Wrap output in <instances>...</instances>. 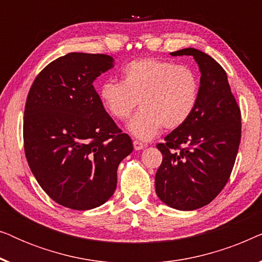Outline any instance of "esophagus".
Segmentation results:
<instances>
[{"label": "esophagus", "mask_w": 262, "mask_h": 262, "mask_svg": "<svg viewBox=\"0 0 262 262\" xmlns=\"http://www.w3.org/2000/svg\"><path fill=\"white\" fill-rule=\"evenodd\" d=\"M134 148H135V150H142L143 148H144V144L138 141H134Z\"/></svg>", "instance_id": "esophagus-1"}]
</instances>
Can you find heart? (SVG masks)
Here are the masks:
<instances>
[{
	"label": "heart",
	"instance_id": "obj_1",
	"mask_svg": "<svg viewBox=\"0 0 262 262\" xmlns=\"http://www.w3.org/2000/svg\"><path fill=\"white\" fill-rule=\"evenodd\" d=\"M198 96V75L192 68L155 58L132 60L121 71V82L107 81L99 88L100 102L114 119H127L139 101L142 108L127 130L142 141L156 137L163 126L174 130L184 125Z\"/></svg>",
	"mask_w": 262,
	"mask_h": 262
}]
</instances>
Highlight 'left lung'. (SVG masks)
<instances>
[{"label":"left lung","instance_id":"obj_1","mask_svg":"<svg viewBox=\"0 0 262 262\" xmlns=\"http://www.w3.org/2000/svg\"><path fill=\"white\" fill-rule=\"evenodd\" d=\"M170 56H192L202 76L191 117L157 144L163 160L155 189L166 205L192 211L212 202L230 178L241 141V111L227 73L212 57L193 48Z\"/></svg>","mask_w":262,"mask_h":262}]
</instances>
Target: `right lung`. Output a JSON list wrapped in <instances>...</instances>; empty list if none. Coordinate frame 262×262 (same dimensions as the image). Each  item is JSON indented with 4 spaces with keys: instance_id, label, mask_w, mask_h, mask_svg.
I'll list each match as a JSON object with an SVG mask.
<instances>
[{
    "instance_id": "obj_1",
    "label": "right lung",
    "mask_w": 262,
    "mask_h": 262,
    "mask_svg": "<svg viewBox=\"0 0 262 262\" xmlns=\"http://www.w3.org/2000/svg\"><path fill=\"white\" fill-rule=\"evenodd\" d=\"M107 55L71 52L35 77L25 106V154L50 198L73 210L105 204L117 187L131 138L108 116L93 85L114 67Z\"/></svg>"
}]
</instances>
